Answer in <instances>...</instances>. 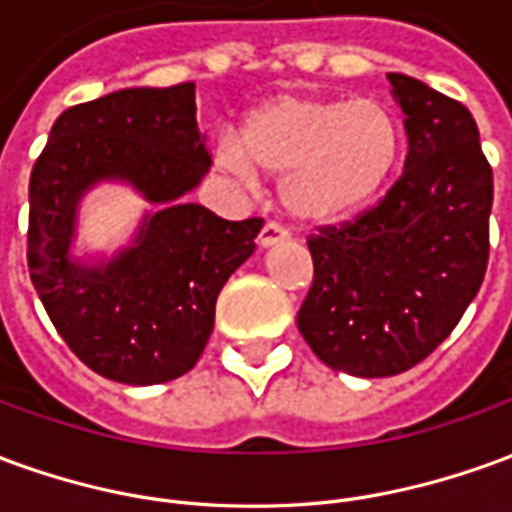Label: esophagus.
<instances>
[{
  "label": "esophagus",
  "mask_w": 512,
  "mask_h": 512,
  "mask_svg": "<svg viewBox=\"0 0 512 512\" xmlns=\"http://www.w3.org/2000/svg\"><path fill=\"white\" fill-rule=\"evenodd\" d=\"M290 235L285 227H279L277 222H266L263 224V230H260V235H257V246L260 249H271V246L277 244H285Z\"/></svg>",
  "instance_id": "obj_1"
}]
</instances>
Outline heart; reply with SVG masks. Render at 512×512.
<instances>
[{
  "label": "heart",
  "mask_w": 512,
  "mask_h": 512,
  "mask_svg": "<svg viewBox=\"0 0 512 512\" xmlns=\"http://www.w3.org/2000/svg\"><path fill=\"white\" fill-rule=\"evenodd\" d=\"M406 158L400 117L373 98L279 93L224 134L216 167L246 189L282 178V205L301 224L334 227L376 208Z\"/></svg>",
  "instance_id": "obj_1"
}]
</instances>
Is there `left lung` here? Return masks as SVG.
Listing matches in <instances>:
<instances>
[{
  "label": "left lung",
  "mask_w": 512,
  "mask_h": 512,
  "mask_svg": "<svg viewBox=\"0 0 512 512\" xmlns=\"http://www.w3.org/2000/svg\"><path fill=\"white\" fill-rule=\"evenodd\" d=\"M406 169L376 208L307 241L315 266L299 332L332 370L397 376L458 326L483 285L494 175L472 112L406 73Z\"/></svg>",
  "instance_id": "left-lung-1"
}]
</instances>
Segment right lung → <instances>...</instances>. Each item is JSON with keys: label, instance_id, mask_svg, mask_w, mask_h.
<instances>
[{"label": "right lung", "instance_id": "1", "mask_svg": "<svg viewBox=\"0 0 512 512\" xmlns=\"http://www.w3.org/2000/svg\"><path fill=\"white\" fill-rule=\"evenodd\" d=\"M211 169L194 84L128 87L65 109L29 178V277L54 329L98 376L164 384L189 373L216 299L263 222H227L189 194ZM123 182L154 205L115 256H76L81 200Z\"/></svg>", "mask_w": 512, "mask_h": 512}]
</instances>
